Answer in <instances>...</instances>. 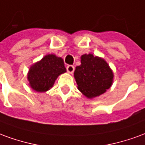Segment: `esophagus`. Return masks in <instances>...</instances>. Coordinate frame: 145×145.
<instances>
[{"label": "esophagus", "mask_w": 145, "mask_h": 145, "mask_svg": "<svg viewBox=\"0 0 145 145\" xmlns=\"http://www.w3.org/2000/svg\"><path fill=\"white\" fill-rule=\"evenodd\" d=\"M67 72L69 73V74H72L74 72V67L73 66V65H68V66L67 67Z\"/></svg>", "instance_id": "1"}]
</instances>
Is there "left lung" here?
<instances>
[{
	"label": "left lung",
	"instance_id": "1",
	"mask_svg": "<svg viewBox=\"0 0 145 145\" xmlns=\"http://www.w3.org/2000/svg\"><path fill=\"white\" fill-rule=\"evenodd\" d=\"M74 77L79 91L88 99H93L112 86L114 74L103 58L88 54L82 55L81 65L75 67Z\"/></svg>",
	"mask_w": 145,
	"mask_h": 145
}]
</instances>
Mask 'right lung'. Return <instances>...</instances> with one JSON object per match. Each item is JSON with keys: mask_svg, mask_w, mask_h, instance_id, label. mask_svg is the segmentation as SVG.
<instances>
[{"mask_svg": "<svg viewBox=\"0 0 145 145\" xmlns=\"http://www.w3.org/2000/svg\"><path fill=\"white\" fill-rule=\"evenodd\" d=\"M66 71L61 57L47 54L30 67L27 78L32 89L37 92H45L54 86L58 76Z\"/></svg>", "mask_w": 145, "mask_h": 145, "instance_id": "add662e5", "label": "right lung"}]
</instances>
